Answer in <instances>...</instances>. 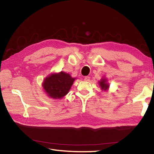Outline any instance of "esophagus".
Instances as JSON below:
<instances>
[{
  "mask_svg": "<svg viewBox=\"0 0 154 154\" xmlns=\"http://www.w3.org/2000/svg\"><path fill=\"white\" fill-rule=\"evenodd\" d=\"M90 77H89V76H87V77H85L84 78V80L85 81H90Z\"/></svg>",
  "mask_w": 154,
  "mask_h": 154,
  "instance_id": "34e87169",
  "label": "esophagus"
}]
</instances>
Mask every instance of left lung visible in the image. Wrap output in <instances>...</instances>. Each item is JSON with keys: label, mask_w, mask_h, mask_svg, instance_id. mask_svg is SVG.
I'll use <instances>...</instances> for the list:
<instances>
[{"label": "left lung", "mask_w": 154, "mask_h": 154, "mask_svg": "<svg viewBox=\"0 0 154 154\" xmlns=\"http://www.w3.org/2000/svg\"><path fill=\"white\" fill-rule=\"evenodd\" d=\"M99 87L102 91H107L109 89V83H108V80L106 77H102L99 81Z\"/></svg>", "instance_id": "8db88e82"}]
</instances>
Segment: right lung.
<instances>
[{
    "label": "right lung",
    "mask_w": 154,
    "mask_h": 154,
    "mask_svg": "<svg viewBox=\"0 0 154 154\" xmlns=\"http://www.w3.org/2000/svg\"><path fill=\"white\" fill-rule=\"evenodd\" d=\"M75 79L64 71L52 73L45 78L42 87L48 97L61 99L69 93Z\"/></svg>",
    "instance_id": "add662e5"
}]
</instances>
